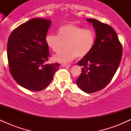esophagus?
I'll use <instances>...</instances> for the list:
<instances>
[{"instance_id":"1","label":"esophagus","mask_w":131,"mask_h":131,"mask_svg":"<svg viewBox=\"0 0 131 131\" xmlns=\"http://www.w3.org/2000/svg\"><path fill=\"white\" fill-rule=\"evenodd\" d=\"M62 67H71V64H61Z\"/></svg>"}]
</instances>
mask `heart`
Segmentation results:
<instances>
[{
  "instance_id": "heart-1",
  "label": "heart",
  "mask_w": 131,
  "mask_h": 131,
  "mask_svg": "<svg viewBox=\"0 0 131 131\" xmlns=\"http://www.w3.org/2000/svg\"><path fill=\"white\" fill-rule=\"evenodd\" d=\"M45 41L55 53L60 52L65 46V49L55 55L54 59L58 62L68 63L77 57L82 58L91 53L95 44L96 34L91 29L67 23L57 29V35L48 33Z\"/></svg>"
}]
</instances>
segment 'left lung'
I'll use <instances>...</instances> for the list:
<instances>
[{
    "mask_svg": "<svg viewBox=\"0 0 131 131\" xmlns=\"http://www.w3.org/2000/svg\"><path fill=\"white\" fill-rule=\"evenodd\" d=\"M96 32L92 52L78 63L82 72L76 84L82 91L91 94L108 85L118 70L123 55L122 45L112 26L95 19H88Z\"/></svg>",
    "mask_w": 131,
    "mask_h": 131,
    "instance_id": "1",
    "label": "left lung"
}]
</instances>
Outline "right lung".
<instances>
[{"label": "right lung", "mask_w": 131, "mask_h": 131, "mask_svg": "<svg viewBox=\"0 0 131 131\" xmlns=\"http://www.w3.org/2000/svg\"><path fill=\"white\" fill-rule=\"evenodd\" d=\"M51 21L32 18L15 29L8 37L7 58L10 72L23 88L39 91L49 85L58 63L46 64L49 57L45 37Z\"/></svg>", "instance_id": "add662e5"}]
</instances>
